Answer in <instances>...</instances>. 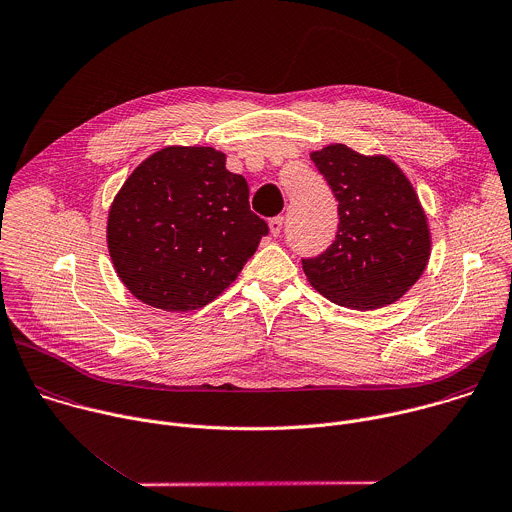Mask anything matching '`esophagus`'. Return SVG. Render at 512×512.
Here are the masks:
<instances>
[{"label":"esophagus","mask_w":512,"mask_h":512,"mask_svg":"<svg viewBox=\"0 0 512 512\" xmlns=\"http://www.w3.org/2000/svg\"><path fill=\"white\" fill-rule=\"evenodd\" d=\"M281 229H283V217H273V219L269 221V231H271V235H273V237H279Z\"/></svg>","instance_id":"1"}]
</instances>
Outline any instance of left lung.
Returning <instances> with one entry per match:
<instances>
[{"label": "left lung", "mask_w": 512, "mask_h": 512, "mask_svg": "<svg viewBox=\"0 0 512 512\" xmlns=\"http://www.w3.org/2000/svg\"><path fill=\"white\" fill-rule=\"evenodd\" d=\"M333 191L335 241L301 259L307 281L329 301L378 309L398 301L424 273L430 229L412 183L388 156H364L346 144L311 152Z\"/></svg>", "instance_id": "8db88e82"}]
</instances>
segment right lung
<instances>
[{"label":"right lung","mask_w":512,"mask_h":512,"mask_svg":"<svg viewBox=\"0 0 512 512\" xmlns=\"http://www.w3.org/2000/svg\"><path fill=\"white\" fill-rule=\"evenodd\" d=\"M269 227L249 207V187L211 146H166L118 191L106 227L110 259L126 289L164 311L219 297Z\"/></svg>","instance_id":"add662e5"}]
</instances>
